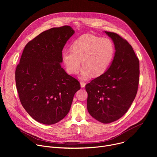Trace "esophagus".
<instances>
[{
  "label": "esophagus",
  "instance_id": "34e87169",
  "mask_svg": "<svg viewBox=\"0 0 157 157\" xmlns=\"http://www.w3.org/2000/svg\"><path fill=\"white\" fill-rule=\"evenodd\" d=\"M80 85H81V87H85V85H86V83H85L84 81H80Z\"/></svg>",
  "mask_w": 157,
  "mask_h": 157
}]
</instances>
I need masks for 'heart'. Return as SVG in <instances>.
Masks as SVG:
<instances>
[{"instance_id":"1","label":"heart","mask_w":157,"mask_h":157,"mask_svg":"<svg viewBox=\"0 0 157 157\" xmlns=\"http://www.w3.org/2000/svg\"><path fill=\"white\" fill-rule=\"evenodd\" d=\"M114 53V44L111 40L87 34L73 42L71 50H64L61 59L66 71L70 75L78 73L82 61L80 75L82 78H87L92 74L94 76L104 74L113 61Z\"/></svg>"}]
</instances>
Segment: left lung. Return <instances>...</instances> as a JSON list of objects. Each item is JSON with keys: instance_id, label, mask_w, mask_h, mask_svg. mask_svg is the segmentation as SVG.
<instances>
[{"instance_id": "8db88e82", "label": "left lung", "mask_w": 157, "mask_h": 157, "mask_svg": "<svg viewBox=\"0 0 157 157\" xmlns=\"http://www.w3.org/2000/svg\"><path fill=\"white\" fill-rule=\"evenodd\" d=\"M113 41L115 54L108 70L86 85L87 110L104 124L122 117L135 99L139 82V61L132 46L118 34L105 32Z\"/></svg>"}]
</instances>
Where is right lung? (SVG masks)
Masks as SVG:
<instances>
[{
    "mask_svg": "<svg viewBox=\"0 0 157 157\" xmlns=\"http://www.w3.org/2000/svg\"><path fill=\"white\" fill-rule=\"evenodd\" d=\"M75 30L65 25L44 31L25 47L15 70L21 104L36 121L54 124L68 114L79 81L61 66L64 46Z\"/></svg>",
    "mask_w": 157,
    "mask_h": 157,
    "instance_id": "right-lung-1",
    "label": "right lung"
}]
</instances>
